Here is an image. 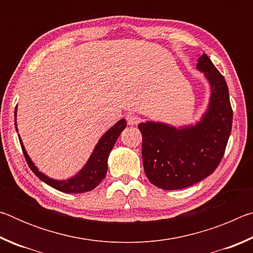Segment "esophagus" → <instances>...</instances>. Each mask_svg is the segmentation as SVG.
I'll use <instances>...</instances> for the list:
<instances>
[{
  "instance_id": "1",
  "label": "esophagus",
  "mask_w": 253,
  "mask_h": 253,
  "mask_svg": "<svg viewBox=\"0 0 253 253\" xmlns=\"http://www.w3.org/2000/svg\"><path fill=\"white\" fill-rule=\"evenodd\" d=\"M126 121H127V124L128 125H137L139 122V118L136 116V115L134 114H127L126 115Z\"/></svg>"
}]
</instances>
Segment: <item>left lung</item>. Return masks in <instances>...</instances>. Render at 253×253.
Instances as JSON below:
<instances>
[{"label": "left lung", "instance_id": "1", "mask_svg": "<svg viewBox=\"0 0 253 253\" xmlns=\"http://www.w3.org/2000/svg\"><path fill=\"white\" fill-rule=\"evenodd\" d=\"M211 85L209 107L195 125L174 127L140 123L144 170L149 182L163 190H179L202 181L219 166L232 128L229 89L207 54L196 65Z\"/></svg>", "mask_w": 253, "mask_h": 253}]
</instances>
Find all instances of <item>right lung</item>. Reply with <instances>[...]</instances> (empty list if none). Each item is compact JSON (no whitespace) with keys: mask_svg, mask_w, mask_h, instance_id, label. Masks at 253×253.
Wrapping results in <instances>:
<instances>
[{"mask_svg":"<svg viewBox=\"0 0 253 253\" xmlns=\"http://www.w3.org/2000/svg\"><path fill=\"white\" fill-rule=\"evenodd\" d=\"M15 117V129L18 131V127H16V108L14 111ZM126 127V121L125 119H121L115 125L109 128L104 135L101 136L99 142L97 143L95 149L91 153L90 157H89L88 162L81 169L75 176L68 179H62V181H58V179L50 178L46 176L45 174L41 173L36 165L33 164L31 158L29 157L27 151L21 140V137L19 136L21 147H22L23 155L25 157L29 168L32 169V172L39 177L41 181H43L45 184H48L51 187L55 188V190L65 192V193H84V192L91 191L99 183L105 178L107 173V161H108V156L113 149L115 143H116L117 138L121 135V132L125 129Z\"/></svg>","mask_w":253,"mask_h":253,"instance_id":"1","label":"right lung"}]
</instances>
